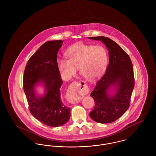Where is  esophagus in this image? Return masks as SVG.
Here are the masks:
<instances>
[{"label": "esophagus", "instance_id": "obj_1", "mask_svg": "<svg viewBox=\"0 0 156 156\" xmlns=\"http://www.w3.org/2000/svg\"><path fill=\"white\" fill-rule=\"evenodd\" d=\"M83 91L79 86V82H74L72 83L67 90L66 98L67 101L72 104L79 103L80 100V93Z\"/></svg>", "mask_w": 156, "mask_h": 156}]
</instances>
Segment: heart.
I'll return each mask as SVG.
<instances>
[{"label": "heart", "mask_w": 156, "mask_h": 156, "mask_svg": "<svg viewBox=\"0 0 156 156\" xmlns=\"http://www.w3.org/2000/svg\"><path fill=\"white\" fill-rule=\"evenodd\" d=\"M67 59L57 61L58 69L66 79L73 76L79 68L82 76L87 80H94L104 71L108 62L106 50L101 45L79 43L70 47L66 52Z\"/></svg>", "instance_id": "obj_1"}]
</instances>
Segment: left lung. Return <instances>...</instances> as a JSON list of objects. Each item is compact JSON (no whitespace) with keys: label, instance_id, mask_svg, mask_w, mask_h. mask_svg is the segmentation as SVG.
<instances>
[{"label":"left lung","instance_id":"1","mask_svg":"<svg viewBox=\"0 0 156 156\" xmlns=\"http://www.w3.org/2000/svg\"><path fill=\"white\" fill-rule=\"evenodd\" d=\"M88 38L106 45L109 59L105 74L90 95L94 100L95 108L89 116L98 123H111L129 108L134 85L132 62L128 54L109 38L100 36Z\"/></svg>","mask_w":156,"mask_h":156}]
</instances>
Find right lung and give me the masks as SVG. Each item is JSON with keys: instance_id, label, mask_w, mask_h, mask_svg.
<instances>
[{"instance_id": "right-lung-1", "label": "right lung", "mask_w": 156, "mask_h": 156, "mask_svg": "<svg viewBox=\"0 0 156 156\" xmlns=\"http://www.w3.org/2000/svg\"><path fill=\"white\" fill-rule=\"evenodd\" d=\"M63 42L48 41L42 45L29 59L23 76V89L31 114L54 127L65 124L70 118V108L61 97L63 82L57 64V54ZM38 85L44 87L43 95L36 92Z\"/></svg>"}]
</instances>
